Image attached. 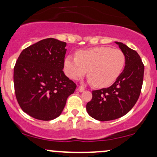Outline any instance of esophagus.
<instances>
[{
    "label": "esophagus",
    "mask_w": 157,
    "mask_h": 157,
    "mask_svg": "<svg viewBox=\"0 0 157 157\" xmlns=\"http://www.w3.org/2000/svg\"><path fill=\"white\" fill-rule=\"evenodd\" d=\"M78 90L79 92H82L85 90V87H82V86H79V87H78Z\"/></svg>",
    "instance_id": "34e87169"
}]
</instances>
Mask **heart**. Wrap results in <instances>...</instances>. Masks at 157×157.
<instances>
[{"instance_id": "heart-1", "label": "heart", "mask_w": 157, "mask_h": 157, "mask_svg": "<svg viewBox=\"0 0 157 157\" xmlns=\"http://www.w3.org/2000/svg\"><path fill=\"white\" fill-rule=\"evenodd\" d=\"M126 56L118 48L99 46L76 53V57L68 55L64 60L66 75L72 80H78L87 70L88 82L97 87L112 85L124 68Z\"/></svg>"}]
</instances>
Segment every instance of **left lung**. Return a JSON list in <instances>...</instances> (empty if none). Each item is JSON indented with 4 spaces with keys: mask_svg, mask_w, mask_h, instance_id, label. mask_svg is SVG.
Listing matches in <instances>:
<instances>
[{
    "mask_svg": "<svg viewBox=\"0 0 157 157\" xmlns=\"http://www.w3.org/2000/svg\"><path fill=\"white\" fill-rule=\"evenodd\" d=\"M126 56L124 71L107 88L93 90L92 99L87 103L89 115L99 121H112L127 114L137 102L144 78V66L135 50L115 42Z\"/></svg>",
    "mask_w": 157,
    "mask_h": 157,
    "instance_id": "left-lung-1",
    "label": "left lung"
}]
</instances>
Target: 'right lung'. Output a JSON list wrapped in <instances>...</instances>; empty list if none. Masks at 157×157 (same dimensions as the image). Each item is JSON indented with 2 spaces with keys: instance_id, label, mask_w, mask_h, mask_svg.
I'll return each mask as SVG.
<instances>
[{
  "instance_id": "right-lung-1",
  "label": "right lung",
  "mask_w": 157,
  "mask_h": 157,
  "mask_svg": "<svg viewBox=\"0 0 157 157\" xmlns=\"http://www.w3.org/2000/svg\"><path fill=\"white\" fill-rule=\"evenodd\" d=\"M66 45L56 39H45L23 50L16 60L13 72L16 99L33 118L58 117L76 88L63 71Z\"/></svg>"
}]
</instances>
